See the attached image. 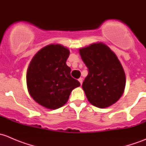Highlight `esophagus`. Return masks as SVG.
<instances>
[{
    "mask_svg": "<svg viewBox=\"0 0 146 146\" xmlns=\"http://www.w3.org/2000/svg\"><path fill=\"white\" fill-rule=\"evenodd\" d=\"M78 80H79V82H80L81 85H82V82H83V79H82V78H79V79H78Z\"/></svg>",
    "mask_w": 146,
    "mask_h": 146,
    "instance_id": "esophagus-1",
    "label": "esophagus"
}]
</instances>
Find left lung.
I'll use <instances>...</instances> for the list:
<instances>
[{"label":"left lung","mask_w":146,"mask_h":146,"mask_svg":"<svg viewBox=\"0 0 146 146\" xmlns=\"http://www.w3.org/2000/svg\"><path fill=\"white\" fill-rule=\"evenodd\" d=\"M79 53L88 71L82 84L88 101L100 108L116 103L126 85L125 73L116 55L103 43L81 48Z\"/></svg>","instance_id":"obj_1"}]
</instances>
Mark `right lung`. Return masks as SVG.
<instances>
[{
  "label": "right lung",
  "mask_w": 146,
  "mask_h": 146,
  "mask_svg": "<svg viewBox=\"0 0 146 146\" xmlns=\"http://www.w3.org/2000/svg\"><path fill=\"white\" fill-rule=\"evenodd\" d=\"M70 50L59 44H50L38 51L31 60L27 73L30 96L48 109H58L68 100L74 88L80 86L72 77L66 64Z\"/></svg>",
  "instance_id": "right-lung-1"
}]
</instances>
